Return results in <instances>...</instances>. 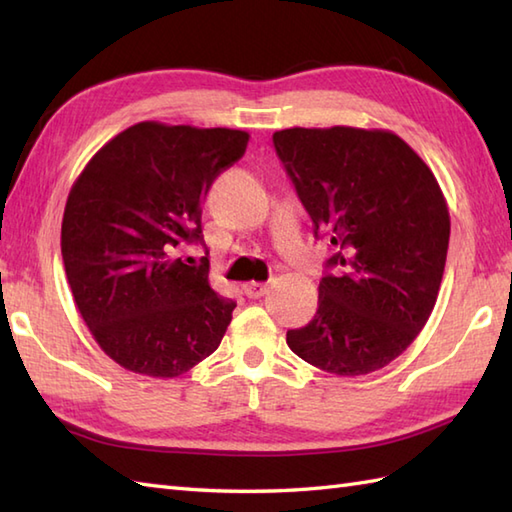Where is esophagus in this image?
<instances>
[{"label":"esophagus","instance_id":"esophagus-1","mask_svg":"<svg viewBox=\"0 0 512 512\" xmlns=\"http://www.w3.org/2000/svg\"><path fill=\"white\" fill-rule=\"evenodd\" d=\"M268 292V284H262V281H248V284H244V295L248 299H259L264 297Z\"/></svg>","mask_w":512,"mask_h":512}]
</instances>
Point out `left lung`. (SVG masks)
Segmentation results:
<instances>
[{
    "mask_svg": "<svg viewBox=\"0 0 512 512\" xmlns=\"http://www.w3.org/2000/svg\"><path fill=\"white\" fill-rule=\"evenodd\" d=\"M279 160L336 253L319 308L286 341L336 376H363L400 356L429 321L449 250V206L424 160L387 129L292 127L273 134Z\"/></svg>",
    "mask_w": 512,
    "mask_h": 512,
    "instance_id": "8db88e82",
    "label": "left lung"
}]
</instances>
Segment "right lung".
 Segmentation results:
<instances>
[{
	"label": "right lung",
	"instance_id": "add662e5",
	"mask_svg": "<svg viewBox=\"0 0 512 512\" xmlns=\"http://www.w3.org/2000/svg\"><path fill=\"white\" fill-rule=\"evenodd\" d=\"M248 138L226 127L136 123L72 184L61 224L65 275L94 341L129 372L176 378L222 343L235 301L211 288L209 259L189 266L176 250L202 242L200 204Z\"/></svg>",
	"mask_w": 512,
	"mask_h": 512
}]
</instances>
